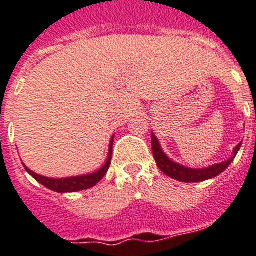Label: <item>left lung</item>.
Instances as JSON below:
<instances>
[{"label":"left lung","instance_id":"8db88e82","mask_svg":"<svg viewBox=\"0 0 256 256\" xmlns=\"http://www.w3.org/2000/svg\"><path fill=\"white\" fill-rule=\"evenodd\" d=\"M240 144H238L237 146H236L233 156L228 161L213 164V166L206 168H188L168 160V156L162 152L157 137L154 136V133H152V152H153L154 160L157 162V166L160 168V170L162 172H164L168 176H170V178L176 179L179 182H186V183H195V182L206 180V179L214 178V176L221 174L233 162V160L237 156L238 150H240Z\"/></svg>","mask_w":256,"mask_h":256}]
</instances>
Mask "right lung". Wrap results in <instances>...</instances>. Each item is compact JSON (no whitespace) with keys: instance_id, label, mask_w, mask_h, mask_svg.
<instances>
[{"instance_id":"1","label":"right lung","mask_w":256,"mask_h":256,"mask_svg":"<svg viewBox=\"0 0 256 256\" xmlns=\"http://www.w3.org/2000/svg\"><path fill=\"white\" fill-rule=\"evenodd\" d=\"M112 145H114V137L110 141V152H108V158H107V162L104 164L100 170H98L96 172H92V174L88 175H81V176H73V178H65V179H52L47 178V176H42V175L35 174L34 171L30 170L28 168L24 166L26 171L28 172L32 178L36 179L39 183H42L43 186H46L47 188L52 190V191L56 192H77L82 191V190H88L94 187L96 183H98L100 179L106 175V172L108 171L110 164H111V156H112Z\"/></svg>"}]
</instances>
